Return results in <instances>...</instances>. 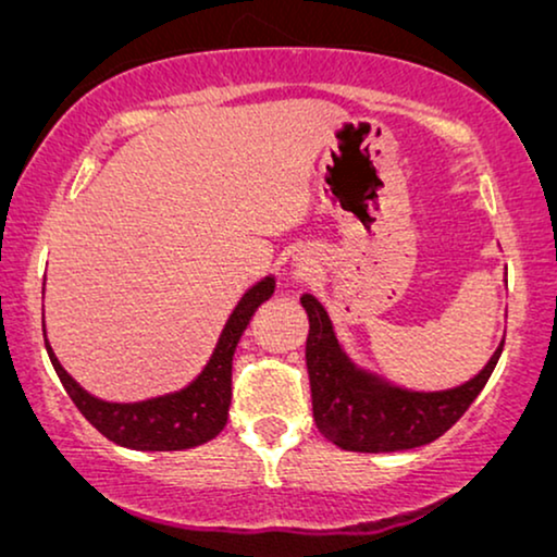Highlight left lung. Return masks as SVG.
<instances>
[{"mask_svg": "<svg viewBox=\"0 0 557 557\" xmlns=\"http://www.w3.org/2000/svg\"><path fill=\"white\" fill-rule=\"evenodd\" d=\"M301 304L309 314L307 368L314 421L345 451H406L444 436L482 393L505 347L502 342L467 385L444 393H408L357 370L339 349L322 304L309 294L301 296Z\"/></svg>", "mask_w": 557, "mask_h": 557, "instance_id": "left-lung-1", "label": "left lung"}]
</instances>
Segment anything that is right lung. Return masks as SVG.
Masks as SVG:
<instances>
[{
    "label": "right lung",
    "instance_id": "1",
    "mask_svg": "<svg viewBox=\"0 0 557 557\" xmlns=\"http://www.w3.org/2000/svg\"><path fill=\"white\" fill-rule=\"evenodd\" d=\"M273 288H276L273 278H265L243 296L202 375L185 391L164 395V398L126 403V406L124 403L98 400L67 375L58 357L52 355L48 342H45V347H48L52 368H55L60 383L71 395L75 408L106 438L119 446L136 448V451H182V448L208 444L225 429L227 408H231L233 398L235 347H238L240 334L246 332L253 311L273 296Z\"/></svg>",
    "mask_w": 557,
    "mask_h": 557
}]
</instances>
